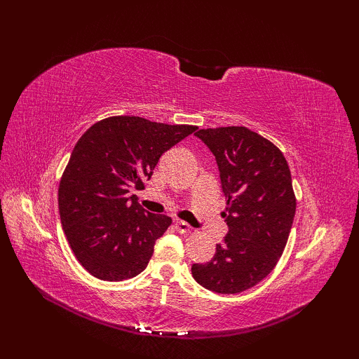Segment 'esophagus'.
Wrapping results in <instances>:
<instances>
[{"mask_svg": "<svg viewBox=\"0 0 359 359\" xmlns=\"http://www.w3.org/2000/svg\"><path fill=\"white\" fill-rule=\"evenodd\" d=\"M175 229L180 233H187L191 229V226L189 223H186V222H182V220H177L175 222Z\"/></svg>", "mask_w": 359, "mask_h": 359, "instance_id": "obj_1", "label": "esophagus"}]
</instances>
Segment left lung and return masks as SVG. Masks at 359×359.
I'll return each mask as SVG.
<instances>
[{"label": "left lung", "mask_w": 359, "mask_h": 359, "mask_svg": "<svg viewBox=\"0 0 359 359\" xmlns=\"http://www.w3.org/2000/svg\"><path fill=\"white\" fill-rule=\"evenodd\" d=\"M220 172L227 208V235L211 262L193 264L205 289L240 293L257 285L277 265L286 247L297 202L281 151L247 127L199 130Z\"/></svg>", "instance_id": "obj_1"}]
</instances>
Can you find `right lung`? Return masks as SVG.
Masks as SVG:
<instances>
[{
    "mask_svg": "<svg viewBox=\"0 0 359 359\" xmlns=\"http://www.w3.org/2000/svg\"><path fill=\"white\" fill-rule=\"evenodd\" d=\"M194 130L111 116L91 126L74 145L60 182L58 208L73 253L91 276L121 281L147 268L172 219L145 211L130 191L142 190L161 154Z\"/></svg>",
    "mask_w": 359,
    "mask_h": 359,
    "instance_id": "add662e5",
    "label": "right lung"
}]
</instances>
